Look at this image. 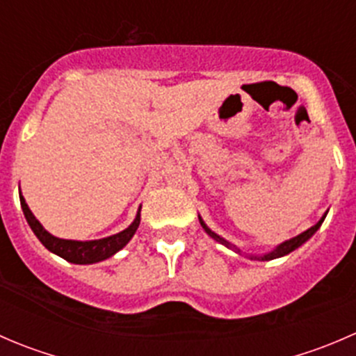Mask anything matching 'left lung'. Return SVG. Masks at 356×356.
I'll return each instance as SVG.
<instances>
[{
	"instance_id": "obj_1",
	"label": "left lung",
	"mask_w": 356,
	"mask_h": 356,
	"mask_svg": "<svg viewBox=\"0 0 356 356\" xmlns=\"http://www.w3.org/2000/svg\"><path fill=\"white\" fill-rule=\"evenodd\" d=\"M327 211H329V210H327ZM327 211H325V213L322 215V218H321V220L317 222V224H315V225H312L310 229H307V231H305V232H301V234H298V236H294V238L288 239V241L281 243V245H277V246L274 248V250H272V251H268V253H264V254H250V253H245V254H246L248 258H250V260H260V261H268V260H274V258H281V257H286V254H289L291 251L298 250V248H300L301 245H305V243H307L308 239H310L312 236H314L315 232H317L318 229H321V225H322V222H324V218H325V215H327ZM198 218H200V224H201V227L204 229V232H207V234L210 236L211 239H215V241H217V243H220V245L227 246L229 250L236 251V253H239V254L243 253V251L239 250L238 246H236V245H232V243H229L227 239H224V238H222V236H218L217 232H213V231H211V229L208 227L207 224H204V220H203V218L200 217V215H198Z\"/></svg>"
}]
</instances>
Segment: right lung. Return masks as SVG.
<instances>
[{
  "instance_id": "add662e5",
  "label": "right lung",
  "mask_w": 356,
  "mask_h": 356,
  "mask_svg": "<svg viewBox=\"0 0 356 356\" xmlns=\"http://www.w3.org/2000/svg\"><path fill=\"white\" fill-rule=\"evenodd\" d=\"M20 204H22L25 220L31 225L35 238L42 243V246H44L46 250L51 251V253L62 257L63 260L77 265L98 264V261H103L106 260V258L113 257L117 251H120L122 248L131 241L132 236L138 231L139 222H141V207H139L132 224L129 225L127 229H124V231L117 232V234L113 236H108V238L92 239V241H74V239H62L49 234V232L42 227L41 222L34 217V213L31 211L29 204L25 203L22 193H20Z\"/></svg>"
}]
</instances>
